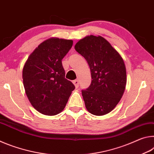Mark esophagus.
I'll use <instances>...</instances> for the list:
<instances>
[{
    "label": "esophagus",
    "instance_id": "1",
    "mask_svg": "<svg viewBox=\"0 0 154 154\" xmlns=\"http://www.w3.org/2000/svg\"><path fill=\"white\" fill-rule=\"evenodd\" d=\"M72 83H73V84L75 85V88H77L78 87H79V80L78 79H75V80H74L73 82H72Z\"/></svg>",
    "mask_w": 154,
    "mask_h": 154
}]
</instances>
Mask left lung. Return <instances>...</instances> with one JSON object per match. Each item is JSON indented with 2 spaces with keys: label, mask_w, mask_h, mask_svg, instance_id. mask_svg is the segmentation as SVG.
<instances>
[{
  "label": "left lung",
  "mask_w": 154,
  "mask_h": 154,
  "mask_svg": "<svg viewBox=\"0 0 154 154\" xmlns=\"http://www.w3.org/2000/svg\"><path fill=\"white\" fill-rule=\"evenodd\" d=\"M89 65L92 82L82 96L87 110L103 116L116 107L123 96L126 71L123 59L107 41L100 36H85L75 46Z\"/></svg>",
  "instance_id": "obj_1"
}]
</instances>
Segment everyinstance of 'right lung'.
Instances as JSON below:
<instances>
[{
	"instance_id": "right-lung-1",
	"label": "right lung",
	"mask_w": 154,
	"mask_h": 154,
	"mask_svg": "<svg viewBox=\"0 0 154 154\" xmlns=\"http://www.w3.org/2000/svg\"><path fill=\"white\" fill-rule=\"evenodd\" d=\"M72 40L51 38L41 43L28 57L22 72L28 100L46 116H55L64 109L75 88L65 78L62 60L72 46Z\"/></svg>"
}]
</instances>
